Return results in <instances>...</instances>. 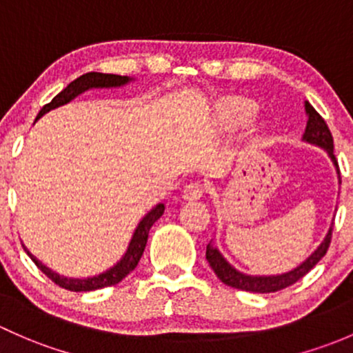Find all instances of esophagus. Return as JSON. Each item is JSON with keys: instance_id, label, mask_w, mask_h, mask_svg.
Returning a JSON list of instances; mask_svg holds the SVG:
<instances>
[{"instance_id": "esophagus-1", "label": "esophagus", "mask_w": 353, "mask_h": 353, "mask_svg": "<svg viewBox=\"0 0 353 353\" xmlns=\"http://www.w3.org/2000/svg\"><path fill=\"white\" fill-rule=\"evenodd\" d=\"M202 195H203V185L199 183V181H195V183H188L187 187L183 188L181 197H183L185 201H197V199H201Z\"/></svg>"}]
</instances>
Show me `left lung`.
I'll use <instances>...</instances> for the list:
<instances>
[{
  "mask_svg": "<svg viewBox=\"0 0 353 353\" xmlns=\"http://www.w3.org/2000/svg\"><path fill=\"white\" fill-rule=\"evenodd\" d=\"M304 108H306L307 123H306V130H304L303 134V141L304 143H310L312 146H318L326 151V154H328L330 159H332L333 166H335L336 173H339V183H341L339 163H336L335 154H333L332 132H330L328 125H326V122L323 121L321 115L312 108L310 101H304ZM332 226H330V230L326 232L321 245H319L318 248H316L314 252H312L311 255L303 261V263H299L296 268L285 272V274H279V275L243 274V272L236 270V268L232 267L230 261L223 256V253L217 250V246L212 245V241L207 245L205 258L207 261H209L210 268L214 270V274H216L217 277H219V281L224 282L226 285L234 287V289H239V290H246V292H258V294L277 292V290L285 289V287L296 284L299 279H303L304 275H306L307 272H310L311 268L326 255L330 241H332V230H333Z\"/></svg>",
  "mask_w": 353,
  "mask_h": 353,
  "instance_id": "left-lung-1",
  "label": "left lung"
}]
</instances>
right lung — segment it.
Wrapping results in <instances>:
<instances>
[{
	"mask_svg": "<svg viewBox=\"0 0 353 353\" xmlns=\"http://www.w3.org/2000/svg\"><path fill=\"white\" fill-rule=\"evenodd\" d=\"M134 81V78L130 76H119V74H105V72H86V74L79 76L76 78L74 81H71L59 95H56L52 98V101L47 105H43L42 110L39 112L37 119H41L43 114L47 112L54 110L57 107H63V105L69 103L71 100H74L76 97L81 95V93L88 92V90L93 88H121V86H125L127 83ZM165 212V203H158L154 205L143 219L139 221L137 228L132 232V238H130L129 246H127L125 253H123L121 260L110 267L108 270L101 272V274L93 275V277H86V279H74V277H64V275L57 274V272L50 270L47 265H43L37 256L32 255L30 252L27 250V246L23 245V250L27 252V255L32 258L35 265L59 287L63 289L72 290V292H88V290H97V289H103V287H110L119 284L122 279H125L134 268L137 267L139 263L141 256H143L144 248H146L148 243V234H150V230L152 224L159 219Z\"/></svg>",
	"mask_w": 353,
	"mask_h": 353,
	"instance_id": "1",
	"label": "right lung"
}]
</instances>
